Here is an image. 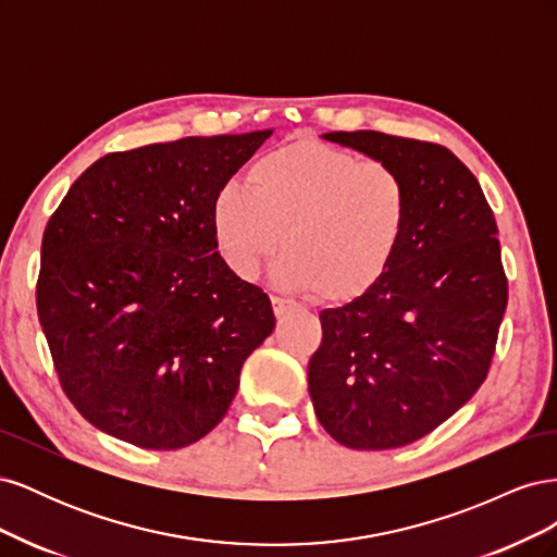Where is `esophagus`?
<instances>
[{"instance_id":"obj_1","label":"esophagus","mask_w":557,"mask_h":557,"mask_svg":"<svg viewBox=\"0 0 557 557\" xmlns=\"http://www.w3.org/2000/svg\"><path fill=\"white\" fill-rule=\"evenodd\" d=\"M272 307H274V313H276V318H283L285 313L290 311L293 301H288V299H281V297H272Z\"/></svg>"}]
</instances>
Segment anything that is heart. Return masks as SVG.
<instances>
[{
    "mask_svg": "<svg viewBox=\"0 0 557 557\" xmlns=\"http://www.w3.org/2000/svg\"><path fill=\"white\" fill-rule=\"evenodd\" d=\"M246 181L211 205L215 250L242 281L258 278L283 234L278 288L344 305L374 288L407 237L409 188L387 162L299 139L262 156Z\"/></svg>",
    "mask_w": 557,
    "mask_h": 557,
    "instance_id": "b5f03b06",
    "label": "heart"
}]
</instances>
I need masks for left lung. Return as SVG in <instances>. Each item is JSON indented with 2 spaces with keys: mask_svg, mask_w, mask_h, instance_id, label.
I'll return each instance as SVG.
<instances>
[{
  "mask_svg": "<svg viewBox=\"0 0 557 557\" xmlns=\"http://www.w3.org/2000/svg\"><path fill=\"white\" fill-rule=\"evenodd\" d=\"M323 139L393 164L411 211L374 288L320 313L309 395L332 440L399 448L465 407L491 369L509 299L497 223L474 174L444 146L372 129Z\"/></svg>",
  "mask_w": 557,
  "mask_h": 557,
  "instance_id": "1",
  "label": "left lung"
}]
</instances>
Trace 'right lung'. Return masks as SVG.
Segmentation results:
<instances>
[{"mask_svg": "<svg viewBox=\"0 0 557 557\" xmlns=\"http://www.w3.org/2000/svg\"><path fill=\"white\" fill-rule=\"evenodd\" d=\"M272 132L109 153L50 215L39 323L62 391L97 430L176 450L227 413L276 318L218 256L211 205Z\"/></svg>", "mask_w": 557, "mask_h": 557, "instance_id": "1", "label": "right lung"}]
</instances>
